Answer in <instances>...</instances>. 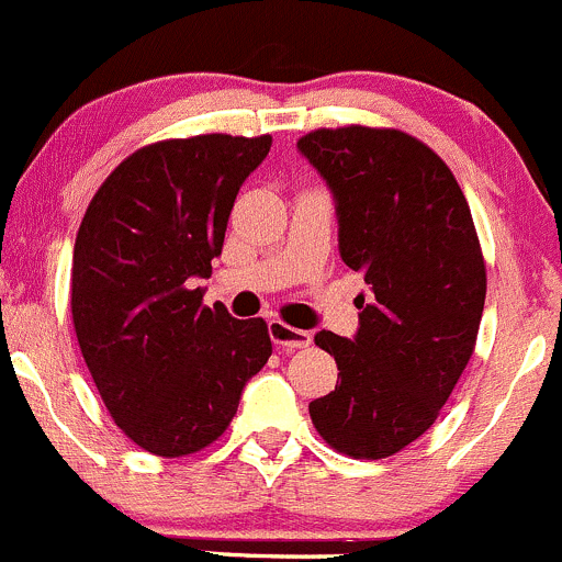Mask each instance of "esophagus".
<instances>
[{
    "mask_svg": "<svg viewBox=\"0 0 562 562\" xmlns=\"http://www.w3.org/2000/svg\"><path fill=\"white\" fill-rule=\"evenodd\" d=\"M270 338L283 349H303L311 344V333L286 325L281 319H270Z\"/></svg>",
    "mask_w": 562,
    "mask_h": 562,
    "instance_id": "34e87169",
    "label": "esophagus"
}]
</instances>
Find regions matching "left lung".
<instances>
[{
	"label": "left lung",
	"mask_w": 562,
	"mask_h": 562,
	"mask_svg": "<svg viewBox=\"0 0 562 562\" xmlns=\"http://www.w3.org/2000/svg\"><path fill=\"white\" fill-rule=\"evenodd\" d=\"M297 147L336 196L344 265L369 283L352 341L316 333L341 382L311 420L344 457L387 459L431 429L475 352L486 262L470 204L446 160L398 127H319Z\"/></svg>",
	"instance_id": "8db88e82"
}]
</instances>
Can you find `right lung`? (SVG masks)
I'll list each match as a JSON object with an SVG mask.
<instances>
[{"label":"right lung","mask_w":562,"mask_h":562,"mask_svg":"<svg viewBox=\"0 0 562 562\" xmlns=\"http://www.w3.org/2000/svg\"><path fill=\"white\" fill-rule=\"evenodd\" d=\"M273 136L202 133L127 155L92 196L74 248L70 314L105 409L155 457L213 446L273 355L262 316L202 305L246 177Z\"/></svg>","instance_id":"add662e5"}]
</instances>
